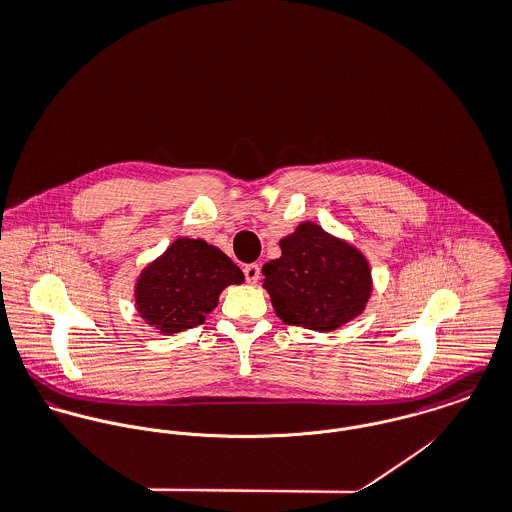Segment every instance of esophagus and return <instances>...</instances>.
Listing matches in <instances>:
<instances>
[{
    "instance_id": "1",
    "label": "esophagus",
    "mask_w": 512,
    "mask_h": 512,
    "mask_svg": "<svg viewBox=\"0 0 512 512\" xmlns=\"http://www.w3.org/2000/svg\"><path fill=\"white\" fill-rule=\"evenodd\" d=\"M242 272H244V278H246L248 284H256L260 280V266L258 264H246L242 268Z\"/></svg>"
}]
</instances>
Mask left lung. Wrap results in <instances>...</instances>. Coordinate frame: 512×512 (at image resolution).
<instances>
[{"label": "left lung", "instance_id": "8db88e82", "mask_svg": "<svg viewBox=\"0 0 512 512\" xmlns=\"http://www.w3.org/2000/svg\"><path fill=\"white\" fill-rule=\"evenodd\" d=\"M282 256L264 264V288L286 325L333 331L365 309L370 270L361 252L303 222L280 242Z\"/></svg>", "mask_w": 512, "mask_h": 512}]
</instances>
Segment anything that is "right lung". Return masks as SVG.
<instances>
[{
  "label": "right lung",
  "mask_w": 512,
  "mask_h": 512,
  "mask_svg": "<svg viewBox=\"0 0 512 512\" xmlns=\"http://www.w3.org/2000/svg\"><path fill=\"white\" fill-rule=\"evenodd\" d=\"M244 280L234 262L205 240L179 238L138 280V311L149 325L171 335L205 323L219 293Z\"/></svg>",
  "instance_id": "add662e5"
}]
</instances>
